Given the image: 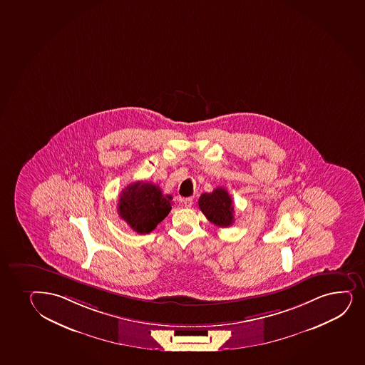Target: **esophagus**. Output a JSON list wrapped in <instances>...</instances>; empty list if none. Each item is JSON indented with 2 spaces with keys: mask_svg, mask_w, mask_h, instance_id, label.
<instances>
[{
  "mask_svg": "<svg viewBox=\"0 0 365 365\" xmlns=\"http://www.w3.org/2000/svg\"><path fill=\"white\" fill-rule=\"evenodd\" d=\"M183 204H185V207H192V197H187L183 201Z\"/></svg>",
  "mask_w": 365,
  "mask_h": 365,
  "instance_id": "1",
  "label": "esophagus"
}]
</instances>
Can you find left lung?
Here are the masks:
<instances>
[{"label":"left lung","instance_id":"8db88e82","mask_svg":"<svg viewBox=\"0 0 365 365\" xmlns=\"http://www.w3.org/2000/svg\"><path fill=\"white\" fill-rule=\"evenodd\" d=\"M199 207L213 225L222 228L233 225V200L225 188L217 187L212 192L201 194Z\"/></svg>","mask_w":365,"mask_h":365}]
</instances>
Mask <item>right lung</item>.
Returning <instances> with one entry per match:
<instances>
[{
    "instance_id": "right-lung-1",
    "label": "right lung",
    "mask_w": 365,
    "mask_h": 365,
    "mask_svg": "<svg viewBox=\"0 0 365 365\" xmlns=\"http://www.w3.org/2000/svg\"><path fill=\"white\" fill-rule=\"evenodd\" d=\"M173 197L164 195L159 185L150 182H135L120 194L118 212L132 230L150 233L173 209Z\"/></svg>"
}]
</instances>
